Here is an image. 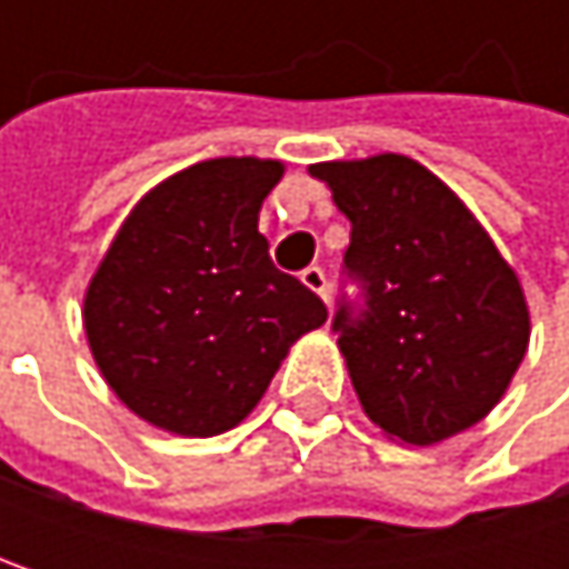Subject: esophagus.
Masks as SVG:
<instances>
[{"instance_id": "esophagus-1", "label": "esophagus", "mask_w": 569, "mask_h": 569, "mask_svg": "<svg viewBox=\"0 0 569 569\" xmlns=\"http://www.w3.org/2000/svg\"><path fill=\"white\" fill-rule=\"evenodd\" d=\"M299 280H302V286H306V289H312L316 296H322V299L329 302V280H326V273H322L319 267H309V270H302V277H299Z\"/></svg>"}]
</instances>
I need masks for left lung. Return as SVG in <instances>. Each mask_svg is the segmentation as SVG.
Returning <instances> with one entry per match:
<instances>
[{
  "label": "left lung",
  "mask_w": 569,
  "mask_h": 569,
  "mask_svg": "<svg viewBox=\"0 0 569 569\" xmlns=\"http://www.w3.org/2000/svg\"><path fill=\"white\" fill-rule=\"evenodd\" d=\"M309 173L349 217L359 319L332 329L352 389L386 438L428 448L478 425L530 342L523 286L465 200L405 154L322 161Z\"/></svg>",
  "instance_id": "left-lung-1"
}]
</instances>
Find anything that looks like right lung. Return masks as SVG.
<instances>
[{
	"label": "right lung",
	"instance_id": "add662e5",
	"mask_svg": "<svg viewBox=\"0 0 569 569\" xmlns=\"http://www.w3.org/2000/svg\"><path fill=\"white\" fill-rule=\"evenodd\" d=\"M283 161L213 158L151 187L84 289V336L108 389L148 425L213 438L270 389L322 299L270 260L260 207Z\"/></svg>",
	"mask_w": 569,
	"mask_h": 569
}]
</instances>
